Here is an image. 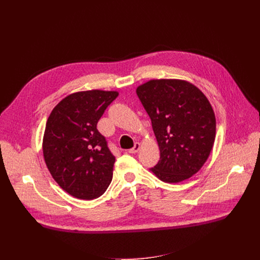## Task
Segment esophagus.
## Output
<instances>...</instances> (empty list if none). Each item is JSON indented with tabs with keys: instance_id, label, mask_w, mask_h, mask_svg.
<instances>
[{
	"instance_id": "34e87169",
	"label": "esophagus",
	"mask_w": 260,
	"mask_h": 260,
	"mask_svg": "<svg viewBox=\"0 0 260 260\" xmlns=\"http://www.w3.org/2000/svg\"><path fill=\"white\" fill-rule=\"evenodd\" d=\"M140 149V143L139 142H136L135 144H134V147H132L131 149H128V153H131V154H136L137 153L138 151Z\"/></svg>"
}]
</instances>
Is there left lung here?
<instances>
[{"label":"left lung","mask_w":260,"mask_h":260,"mask_svg":"<svg viewBox=\"0 0 260 260\" xmlns=\"http://www.w3.org/2000/svg\"><path fill=\"white\" fill-rule=\"evenodd\" d=\"M136 92L160 149V160L151 171L169 183L188 179L202 168L215 141L216 119L209 100L183 80H151Z\"/></svg>","instance_id":"8db88e82"}]
</instances>
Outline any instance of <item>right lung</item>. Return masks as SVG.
<instances>
[{"label": "right lung", "instance_id": "right-lung-1", "mask_svg": "<svg viewBox=\"0 0 260 260\" xmlns=\"http://www.w3.org/2000/svg\"><path fill=\"white\" fill-rule=\"evenodd\" d=\"M117 91L87 90L67 95L52 109L43 138L44 160L52 178L70 195L91 200L113 179L115 156L97 123Z\"/></svg>", "mask_w": 260, "mask_h": 260}]
</instances>
